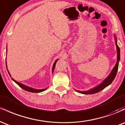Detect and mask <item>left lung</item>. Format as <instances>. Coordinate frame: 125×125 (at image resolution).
Instances as JSON below:
<instances>
[{
	"label": "left lung",
	"mask_w": 125,
	"mask_h": 125,
	"mask_svg": "<svg viewBox=\"0 0 125 125\" xmlns=\"http://www.w3.org/2000/svg\"><path fill=\"white\" fill-rule=\"evenodd\" d=\"M115 38L116 41H115V44L116 46V49H117V62L116 63V65L115 66V67H113V70L112 71L111 73H110L109 75L107 76V77L106 79H104V82L102 83H101L100 84H99L97 86L94 87V88L91 89L87 90V91H79V90H76V91L77 92L79 93H81L82 94H96V93L99 92L101 91L103 89H104L106 87H107V86L109 85L110 84H111V83L112 82L114 79L115 78L116 75L117 69H118V66H119V61H120V49L119 47L118 46L116 42V37L115 35Z\"/></svg>",
	"instance_id": "obj_1"
}]
</instances>
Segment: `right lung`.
<instances>
[{"label": "right lung", "instance_id": "obj_1", "mask_svg": "<svg viewBox=\"0 0 125 125\" xmlns=\"http://www.w3.org/2000/svg\"><path fill=\"white\" fill-rule=\"evenodd\" d=\"M58 61V59H57L56 61L55 62H54L53 65V67H52V72H53L54 71V67H55V65H56V63L57 61ZM7 66V64H6ZM9 73V72H8ZM12 80L13 81L15 82L16 83H17L18 84L19 86L20 87H21V88L23 89L26 90V91L28 92H33V93H39V92H42L44 91V90H45L46 89H33V88H31V87H30L29 86H25L24 85V84H21V83L18 82L16 81L15 80H14L13 79H12Z\"/></svg>", "mask_w": 125, "mask_h": 125}]
</instances>
